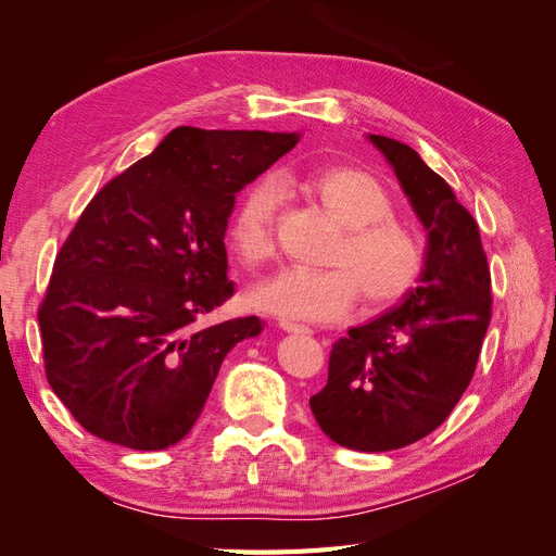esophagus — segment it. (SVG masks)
Masks as SVG:
<instances>
[{"instance_id":"esophagus-1","label":"esophagus","mask_w":556,"mask_h":556,"mask_svg":"<svg viewBox=\"0 0 556 556\" xmlns=\"http://www.w3.org/2000/svg\"><path fill=\"white\" fill-rule=\"evenodd\" d=\"M280 329L285 331H294V333H311V327L308 325H301V323H294V319H288V317H280L278 319Z\"/></svg>"}]
</instances>
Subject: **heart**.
<instances>
[{"instance_id": "heart-1", "label": "heart", "mask_w": 556, "mask_h": 556, "mask_svg": "<svg viewBox=\"0 0 556 556\" xmlns=\"http://www.w3.org/2000/svg\"><path fill=\"white\" fill-rule=\"evenodd\" d=\"M280 182L299 185L343 229L325 257L329 268L288 266L257 282L250 299L260 311L329 323L343 317L357 296L366 311H380L417 288L429 264L427 243L396 220L394 201L376 176L331 166L299 180L282 176ZM280 199L274 178L257 180L241 197L229 223V245L243 264L257 266L274 255Z\"/></svg>"}]
</instances>
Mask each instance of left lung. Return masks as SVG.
<instances>
[{
	"mask_svg": "<svg viewBox=\"0 0 556 556\" xmlns=\"http://www.w3.org/2000/svg\"><path fill=\"white\" fill-rule=\"evenodd\" d=\"M392 164L429 237V264L399 308L331 345L311 410L333 443L406 447L439 429L476 374L492 319V276L478 225L450 185L406 143L368 137Z\"/></svg>",
	"mask_w": 556,
	"mask_h": 556,
	"instance_id": "obj_1",
	"label": "left lung"
}]
</instances>
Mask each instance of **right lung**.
<instances>
[{
	"instance_id": "obj_1",
	"label": "right lung",
	"mask_w": 556,
	"mask_h": 556,
	"mask_svg": "<svg viewBox=\"0 0 556 556\" xmlns=\"http://www.w3.org/2000/svg\"><path fill=\"white\" fill-rule=\"evenodd\" d=\"M296 141L176 127L92 197L39 306L48 384L83 429L131 450L190 433L227 352L262 331L255 315L208 323L233 294L227 217Z\"/></svg>"
}]
</instances>
